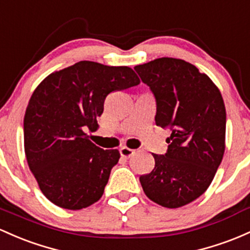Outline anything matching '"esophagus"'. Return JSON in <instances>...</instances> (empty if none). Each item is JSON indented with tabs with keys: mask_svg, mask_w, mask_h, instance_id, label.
<instances>
[{
	"mask_svg": "<svg viewBox=\"0 0 250 250\" xmlns=\"http://www.w3.org/2000/svg\"><path fill=\"white\" fill-rule=\"evenodd\" d=\"M134 150L133 149H130V148H128V147H121L120 148V154H121V156H122V158H125V159H129L131 155L134 154Z\"/></svg>",
	"mask_w": 250,
	"mask_h": 250,
	"instance_id": "34e87169",
	"label": "esophagus"
}]
</instances>
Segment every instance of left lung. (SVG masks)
Returning a JSON list of instances; mask_svg holds the SVG:
<instances>
[{"mask_svg": "<svg viewBox=\"0 0 250 250\" xmlns=\"http://www.w3.org/2000/svg\"><path fill=\"white\" fill-rule=\"evenodd\" d=\"M156 103V125L171 130L165 154L140 183L150 201L180 208L202 196L223 159L227 114L212 81L182 59L158 58L134 67Z\"/></svg>", "mask_w": 250, "mask_h": 250, "instance_id": "obj_1", "label": "left lung"}]
</instances>
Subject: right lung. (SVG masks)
Wrapping results in <instances>:
<instances>
[{"label":"right lung","mask_w":250,"mask_h":250,"mask_svg":"<svg viewBox=\"0 0 250 250\" xmlns=\"http://www.w3.org/2000/svg\"><path fill=\"white\" fill-rule=\"evenodd\" d=\"M139 83L130 67L83 60L35 89L24 114V153L48 201L79 210L102 197L120 153L96 146L85 131L97 129L106 96Z\"/></svg>","instance_id":"add662e5"}]
</instances>
